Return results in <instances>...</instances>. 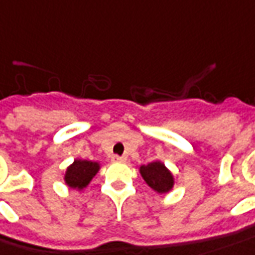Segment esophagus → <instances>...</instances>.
I'll use <instances>...</instances> for the list:
<instances>
[{
	"instance_id": "esophagus-1",
	"label": "esophagus",
	"mask_w": 255,
	"mask_h": 255,
	"mask_svg": "<svg viewBox=\"0 0 255 255\" xmlns=\"http://www.w3.org/2000/svg\"><path fill=\"white\" fill-rule=\"evenodd\" d=\"M112 162H114V163H124V162H127V157L113 155V156H112Z\"/></svg>"
}]
</instances>
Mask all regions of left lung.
<instances>
[{
	"label": "left lung",
	"instance_id": "1",
	"mask_svg": "<svg viewBox=\"0 0 255 255\" xmlns=\"http://www.w3.org/2000/svg\"><path fill=\"white\" fill-rule=\"evenodd\" d=\"M142 178L145 183L159 194H166L170 191L174 186V177L171 171L162 162H152L148 164H142L139 167Z\"/></svg>",
	"mask_w": 255,
	"mask_h": 255
}]
</instances>
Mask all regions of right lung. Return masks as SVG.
Here are the masks:
<instances>
[{"label":"right lung","mask_w":255,"mask_h":255,"mask_svg":"<svg viewBox=\"0 0 255 255\" xmlns=\"http://www.w3.org/2000/svg\"><path fill=\"white\" fill-rule=\"evenodd\" d=\"M100 164L99 162H91L84 159H75L74 163L67 167L65 171V184L75 190H84L92 181V178L98 174Z\"/></svg>","instance_id":"obj_1"}]
</instances>
